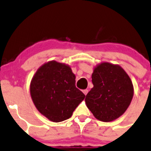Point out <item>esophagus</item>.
I'll list each match as a JSON object with an SVG mask.
<instances>
[{"label": "esophagus", "mask_w": 151, "mask_h": 151, "mask_svg": "<svg viewBox=\"0 0 151 151\" xmlns=\"http://www.w3.org/2000/svg\"><path fill=\"white\" fill-rule=\"evenodd\" d=\"M88 90H83V93L85 95V96L88 94Z\"/></svg>", "instance_id": "34e87169"}]
</instances>
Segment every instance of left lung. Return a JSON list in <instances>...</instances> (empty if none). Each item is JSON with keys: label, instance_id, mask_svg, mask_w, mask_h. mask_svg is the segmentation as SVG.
<instances>
[{"label": "left lung", "instance_id": "1", "mask_svg": "<svg viewBox=\"0 0 151 151\" xmlns=\"http://www.w3.org/2000/svg\"><path fill=\"white\" fill-rule=\"evenodd\" d=\"M93 88L87 94L85 104L97 119L109 122L126 111L134 95L132 82L118 64L103 62L92 74Z\"/></svg>", "mask_w": 151, "mask_h": 151}]
</instances>
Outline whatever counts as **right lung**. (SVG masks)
Masks as SVG:
<instances>
[{
  "instance_id": "obj_1",
  "label": "right lung",
  "mask_w": 151,
  "mask_h": 151,
  "mask_svg": "<svg viewBox=\"0 0 151 151\" xmlns=\"http://www.w3.org/2000/svg\"><path fill=\"white\" fill-rule=\"evenodd\" d=\"M70 66L50 61L40 66L32 79L30 95L39 112L53 122L68 119L85 96L75 86Z\"/></svg>"
}]
</instances>
